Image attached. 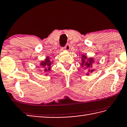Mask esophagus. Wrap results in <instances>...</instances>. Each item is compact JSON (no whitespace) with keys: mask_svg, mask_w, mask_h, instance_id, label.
Wrapping results in <instances>:
<instances>
[{"mask_svg":"<svg viewBox=\"0 0 127 127\" xmlns=\"http://www.w3.org/2000/svg\"><path fill=\"white\" fill-rule=\"evenodd\" d=\"M64 49L65 50H69L70 49V45L69 44H67L65 47H64Z\"/></svg>","mask_w":127,"mask_h":127,"instance_id":"obj_1","label":"esophagus"}]
</instances>
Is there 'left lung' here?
Instances as JSON below:
<instances>
[{"instance_id": "8db88e82", "label": "left lung", "mask_w": 127, "mask_h": 127, "mask_svg": "<svg viewBox=\"0 0 127 127\" xmlns=\"http://www.w3.org/2000/svg\"><path fill=\"white\" fill-rule=\"evenodd\" d=\"M82 64L81 65L82 67H84L85 69H87L88 72L92 73L94 69H89L92 66V64L94 63V61L93 58H88L86 55H82ZM87 75H89V73H87Z\"/></svg>"}]
</instances>
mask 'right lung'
<instances>
[{"mask_svg": "<svg viewBox=\"0 0 127 127\" xmlns=\"http://www.w3.org/2000/svg\"><path fill=\"white\" fill-rule=\"evenodd\" d=\"M53 63V61H50L49 57H47L45 59L44 61H41L40 62V65L41 67L44 68L45 72L48 73L52 68V64Z\"/></svg>", "mask_w": 127, "mask_h": 127, "instance_id": "add662e5", "label": "right lung"}]
</instances>
